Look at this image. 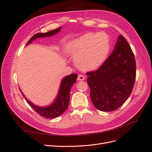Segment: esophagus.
I'll list each match as a JSON object with an SVG mask.
<instances>
[{
    "mask_svg": "<svg viewBox=\"0 0 152 152\" xmlns=\"http://www.w3.org/2000/svg\"><path fill=\"white\" fill-rule=\"evenodd\" d=\"M85 79V77L83 75H79L77 77V80H84Z\"/></svg>",
    "mask_w": 152,
    "mask_h": 152,
    "instance_id": "esophagus-1",
    "label": "esophagus"
}]
</instances>
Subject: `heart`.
I'll list each match as a JSON object with an SVG mask.
<instances>
[{"label": "heart", "instance_id": "heart-1", "mask_svg": "<svg viewBox=\"0 0 152 152\" xmlns=\"http://www.w3.org/2000/svg\"><path fill=\"white\" fill-rule=\"evenodd\" d=\"M109 50V38L104 32L82 35L72 41L67 48L76 65L85 71L95 70L102 65Z\"/></svg>", "mask_w": 152, "mask_h": 152}]
</instances>
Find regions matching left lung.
Masks as SVG:
<instances>
[{
	"label": "left lung",
	"instance_id": "8db88e82",
	"mask_svg": "<svg viewBox=\"0 0 152 152\" xmlns=\"http://www.w3.org/2000/svg\"><path fill=\"white\" fill-rule=\"evenodd\" d=\"M136 72L134 53L127 40L119 35L113 52L103 65L86 73L94 107L103 112L121 107L132 93Z\"/></svg>",
	"mask_w": 152,
	"mask_h": 152
}]
</instances>
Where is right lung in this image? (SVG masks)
<instances>
[{
	"instance_id": "right-lung-1",
	"label": "right lung",
	"mask_w": 152,
	"mask_h": 152,
	"mask_svg": "<svg viewBox=\"0 0 152 152\" xmlns=\"http://www.w3.org/2000/svg\"><path fill=\"white\" fill-rule=\"evenodd\" d=\"M61 28V27H59V28L56 29L49 31L48 32H46V33L36 34L29 40L26 45H28L32 41H34L37 38L46 37H50L56 34L60 31ZM77 76L78 75L76 73H72V74L68 75L64 78L61 81L56 99H55L54 102L53 104H51L50 106H48V107H40L34 104L30 101L27 99L25 96L23 94L21 91V92L22 95L23 96V97L26 101V102L40 116L47 118H54L60 116L67 109L69 104V101H70V89L72 86L75 83Z\"/></svg>"
}]
</instances>
